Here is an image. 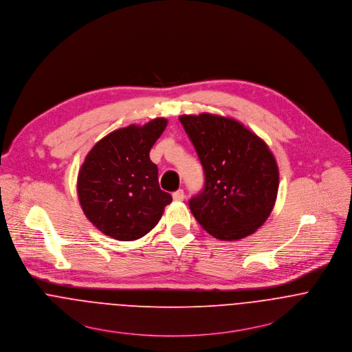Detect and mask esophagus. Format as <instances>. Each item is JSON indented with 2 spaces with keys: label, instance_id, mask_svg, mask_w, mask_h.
Listing matches in <instances>:
<instances>
[{
  "label": "esophagus",
  "instance_id": "34e87169",
  "mask_svg": "<svg viewBox=\"0 0 352 352\" xmlns=\"http://www.w3.org/2000/svg\"><path fill=\"white\" fill-rule=\"evenodd\" d=\"M173 198H174V201H184L185 192H184L182 189H179V190H177V192L173 193Z\"/></svg>",
  "mask_w": 352,
  "mask_h": 352
}]
</instances>
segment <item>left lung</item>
<instances>
[{
	"label": "left lung",
	"mask_w": 352,
	"mask_h": 352,
	"mask_svg": "<svg viewBox=\"0 0 352 352\" xmlns=\"http://www.w3.org/2000/svg\"><path fill=\"white\" fill-rule=\"evenodd\" d=\"M205 174L201 193L189 201L199 226L219 240L254 234L267 220L278 193L279 173L267 144L234 118L182 115Z\"/></svg>",
	"instance_id": "obj_1"
}]
</instances>
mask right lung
<instances>
[{
  "label": "right lung",
  "mask_w": 352,
  "mask_h": 352,
  "mask_svg": "<svg viewBox=\"0 0 352 352\" xmlns=\"http://www.w3.org/2000/svg\"><path fill=\"white\" fill-rule=\"evenodd\" d=\"M167 125L157 118L102 138L85 157L78 173L79 204L102 234L132 241L148 234L173 197L159 188L150 150Z\"/></svg>",
  "instance_id": "right-lung-1"
}]
</instances>
